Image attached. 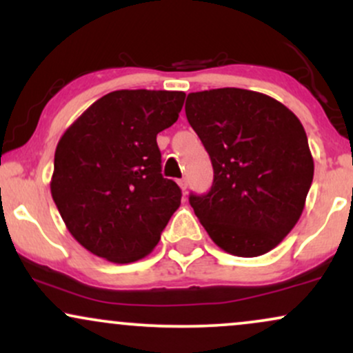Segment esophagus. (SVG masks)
I'll return each mask as SVG.
<instances>
[{
	"mask_svg": "<svg viewBox=\"0 0 353 353\" xmlns=\"http://www.w3.org/2000/svg\"><path fill=\"white\" fill-rule=\"evenodd\" d=\"M177 182H179V188L182 189V192H185V190H188V179H185V177H182V179H179V181H177Z\"/></svg>",
	"mask_w": 353,
	"mask_h": 353,
	"instance_id": "34e87169",
	"label": "esophagus"
}]
</instances>
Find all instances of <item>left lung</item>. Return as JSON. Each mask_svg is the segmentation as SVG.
I'll return each instance as SVG.
<instances>
[{
    "label": "left lung",
    "instance_id": "left-lung-1",
    "mask_svg": "<svg viewBox=\"0 0 353 353\" xmlns=\"http://www.w3.org/2000/svg\"><path fill=\"white\" fill-rule=\"evenodd\" d=\"M185 116L214 169L208 194L189 204L216 244L257 257L282 242L302 216L314 159L299 117L262 92H190Z\"/></svg>",
    "mask_w": 353,
    "mask_h": 353
}]
</instances>
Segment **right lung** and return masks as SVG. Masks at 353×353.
<instances>
[{"instance_id":"right-lung-1","label":"right lung","mask_w":353,"mask_h":353,"mask_svg":"<svg viewBox=\"0 0 353 353\" xmlns=\"http://www.w3.org/2000/svg\"><path fill=\"white\" fill-rule=\"evenodd\" d=\"M184 98L182 91H112L61 136L51 196L89 252L129 264L157 245L182 192L161 174L156 137L176 123Z\"/></svg>"}]
</instances>
